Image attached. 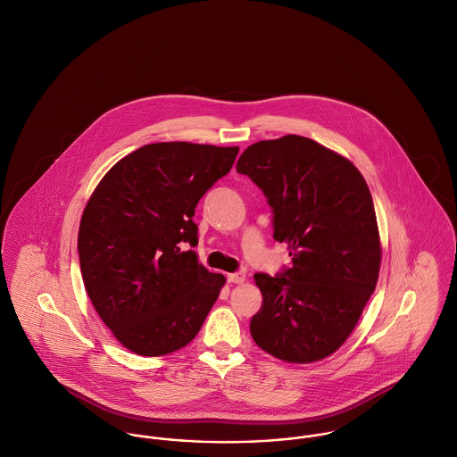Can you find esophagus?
Here are the masks:
<instances>
[{
	"label": "esophagus",
	"instance_id": "esophagus-1",
	"mask_svg": "<svg viewBox=\"0 0 457 457\" xmlns=\"http://www.w3.org/2000/svg\"><path fill=\"white\" fill-rule=\"evenodd\" d=\"M244 280H245V274H244V272L228 274V282H233V284H242Z\"/></svg>",
	"mask_w": 457,
	"mask_h": 457
}]
</instances>
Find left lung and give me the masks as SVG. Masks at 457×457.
Returning <instances> with one entry per match:
<instances>
[{"instance_id": "1", "label": "left lung", "mask_w": 457, "mask_h": 457, "mask_svg": "<svg viewBox=\"0 0 457 457\" xmlns=\"http://www.w3.org/2000/svg\"><path fill=\"white\" fill-rule=\"evenodd\" d=\"M237 171L265 194L274 238L291 269L254 274L263 295L254 343L284 362H318L343 346L370 298L381 263L372 197L361 171L302 136L251 145Z\"/></svg>"}]
</instances>
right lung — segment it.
<instances>
[{
    "label": "right lung",
    "mask_w": 457,
    "mask_h": 457,
    "mask_svg": "<svg viewBox=\"0 0 457 457\" xmlns=\"http://www.w3.org/2000/svg\"><path fill=\"white\" fill-rule=\"evenodd\" d=\"M238 146L154 143L118 161L83 212L78 251L95 311L132 353L187 346L226 278L194 251L192 220L204 192L229 173Z\"/></svg>",
    "instance_id": "obj_1"
}]
</instances>
